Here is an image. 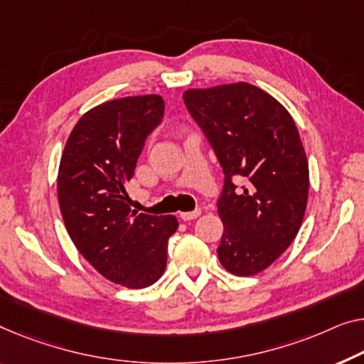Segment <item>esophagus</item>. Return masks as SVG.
Returning a JSON list of instances; mask_svg holds the SVG:
<instances>
[{
  "label": "esophagus",
  "instance_id": "obj_1",
  "mask_svg": "<svg viewBox=\"0 0 364 364\" xmlns=\"http://www.w3.org/2000/svg\"><path fill=\"white\" fill-rule=\"evenodd\" d=\"M200 213H203V210L196 209V210H191V213H181L180 217L183 220H193V219H196V217H199Z\"/></svg>",
  "mask_w": 364,
  "mask_h": 364
}]
</instances>
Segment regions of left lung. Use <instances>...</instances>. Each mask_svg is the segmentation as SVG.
Wrapping results in <instances>:
<instances>
[{"instance_id": "1", "label": "left lung", "mask_w": 364, "mask_h": 364, "mask_svg": "<svg viewBox=\"0 0 364 364\" xmlns=\"http://www.w3.org/2000/svg\"><path fill=\"white\" fill-rule=\"evenodd\" d=\"M183 100L225 175L217 257L232 274H257L286 252L306 213L309 164L299 130L279 101L243 81L188 90Z\"/></svg>"}]
</instances>
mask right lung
Instances as JSON below:
<instances>
[{
  "label": "right lung",
  "instance_id": "add662e5",
  "mask_svg": "<svg viewBox=\"0 0 364 364\" xmlns=\"http://www.w3.org/2000/svg\"><path fill=\"white\" fill-rule=\"evenodd\" d=\"M164 112L159 95L102 102L80 117L58 166V204L75 247L105 278L130 289L161 278L178 229L175 215L137 214L127 204L126 183Z\"/></svg>",
  "mask_w": 364,
  "mask_h": 364
}]
</instances>
